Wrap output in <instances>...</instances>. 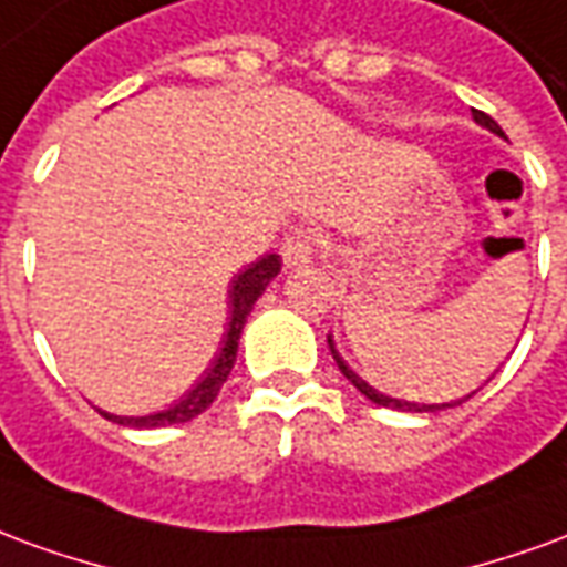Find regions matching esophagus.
<instances>
[{"label": "esophagus", "instance_id": "esophagus-1", "mask_svg": "<svg viewBox=\"0 0 567 567\" xmlns=\"http://www.w3.org/2000/svg\"><path fill=\"white\" fill-rule=\"evenodd\" d=\"M280 254L289 268H299L305 262H311L317 256V235L311 229H292V233L280 241Z\"/></svg>", "mask_w": 567, "mask_h": 567}]
</instances>
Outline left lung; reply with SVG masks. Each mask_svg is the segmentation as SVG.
<instances>
[{
	"label": "left lung",
	"instance_id": "obj_1",
	"mask_svg": "<svg viewBox=\"0 0 567 567\" xmlns=\"http://www.w3.org/2000/svg\"><path fill=\"white\" fill-rule=\"evenodd\" d=\"M471 117H474V123H481L483 130H489V132H493V135H498V138H504L502 126H498V123H495V120L489 117V114H483V111H474V109H471ZM329 350H332L334 365L341 369V374H344V378L350 380V383H353V386H357V390L362 392V395H365L369 402L380 404V408H395V411H414V414H435V411H444V408H456V404L468 402L471 395L477 392V390H474V392H468V395H462V399H456V402H441V404H423V402H404V399H392V395H386V392L374 390L371 383H365V380L359 378L357 371H353V369H350V365H347L344 357H341V353H338V347H334L332 334H329Z\"/></svg>",
	"mask_w": 567,
	"mask_h": 567
}]
</instances>
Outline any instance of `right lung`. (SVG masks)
<instances>
[{
    "instance_id": "1",
    "label": "right lung",
    "mask_w": 567,
    "mask_h": 567,
    "mask_svg": "<svg viewBox=\"0 0 567 567\" xmlns=\"http://www.w3.org/2000/svg\"><path fill=\"white\" fill-rule=\"evenodd\" d=\"M280 275V256L266 254L262 259H256L250 266L238 271L229 284V323H226V332H223L220 350L214 353L210 365L205 369V374L189 386L175 404H168L163 411H153V414L144 416H117L109 414L99 408V414L111 420L117 425H130V429H159V425H175L187 423L193 416H198L202 411H208L210 402L217 399V392L229 378V371L235 365V357H238V338H241V329L247 323V317L254 311L256 299L266 292V287Z\"/></svg>"
}]
</instances>
